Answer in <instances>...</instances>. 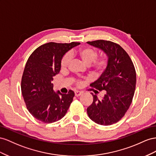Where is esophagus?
I'll use <instances>...</instances> for the list:
<instances>
[{
  "label": "esophagus",
  "mask_w": 156,
  "mask_h": 156,
  "mask_svg": "<svg viewBox=\"0 0 156 156\" xmlns=\"http://www.w3.org/2000/svg\"><path fill=\"white\" fill-rule=\"evenodd\" d=\"M74 93H75V96L76 97H80L82 94V93L81 91H76L74 92Z\"/></svg>",
  "instance_id": "obj_1"
}]
</instances>
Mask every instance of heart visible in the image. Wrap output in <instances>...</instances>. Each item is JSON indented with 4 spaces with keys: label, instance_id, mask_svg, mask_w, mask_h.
Returning a JSON list of instances; mask_svg holds the SVG:
<instances>
[{
    "label": "heart",
    "instance_id": "heart-1",
    "mask_svg": "<svg viewBox=\"0 0 156 156\" xmlns=\"http://www.w3.org/2000/svg\"><path fill=\"white\" fill-rule=\"evenodd\" d=\"M70 55L76 57L87 66H91L92 70L95 73L99 74L106 68L108 63V57L103 55L97 59V52L91 48H82L77 50L72 51ZM70 55L66 54L63 56L61 61L62 69H65L68 66L70 61ZM78 85H80L81 82H76Z\"/></svg>",
    "mask_w": 156,
    "mask_h": 156
}]
</instances>
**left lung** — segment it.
<instances>
[{
	"mask_svg": "<svg viewBox=\"0 0 156 156\" xmlns=\"http://www.w3.org/2000/svg\"><path fill=\"white\" fill-rule=\"evenodd\" d=\"M87 43L103 51L108 59L104 72L90 84L98 90H105V95L99 99L91 93L93 101L87 112L94 122L110 126L123 117L131 104L136 86L135 66L127 52L117 44L103 40Z\"/></svg>",
	"mask_w": 156,
	"mask_h": 156,
	"instance_id": "left-lung-1",
	"label": "left lung"
}]
</instances>
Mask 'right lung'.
Returning <instances> with one entry per match:
<instances>
[{"instance_id":"1","label":"right lung","mask_w":156,"mask_h":156,"mask_svg":"<svg viewBox=\"0 0 156 156\" xmlns=\"http://www.w3.org/2000/svg\"><path fill=\"white\" fill-rule=\"evenodd\" d=\"M80 43L49 42L30 55L21 79V93L29 112L44 123H53L65 116L74 96L70 90L62 94L53 90V77L59 74L65 53Z\"/></svg>"}]
</instances>
